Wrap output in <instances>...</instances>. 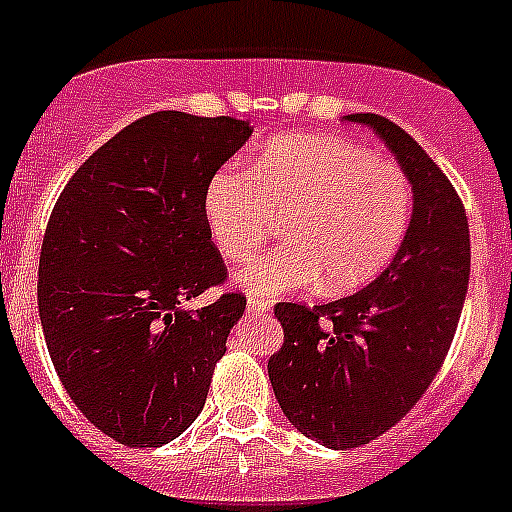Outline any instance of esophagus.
Listing matches in <instances>:
<instances>
[{
	"instance_id": "34e87169",
	"label": "esophagus",
	"mask_w": 512,
	"mask_h": 512,
	"mask_svg": "<svg viewBox=\"0 0 512 512\" xmlns=\"http://www.w3.org/2000/svg\"><path fill=\"white\" fill-rule=\"evenodd\" d=\"M247 309L249 312H257V315H260V312H268L270 302H265V299H260V296H249Z\"/></svg>"
}]
</instances>
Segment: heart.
Returning <instances> with one entry per match:
<instances>
[{"mask_svg": "<svg viewBox=\"0 0 512 512\" xmlns=\"http://www.w3.org/2000/svg\"><path fill=\"white\" fill-rule=\"evenodd\" d=\"M411 184L395 163L328 135L278 137L252 174L223 169L205 187V221L229 260H247L286 218L289 242L236 273L239 286L281 296L322 281L349 294L375 281L411 223Z\"/></svg>", "mask_w": 512, "mask_h": 512, "instance_id": "1", "label": "heart"}]
</instances>
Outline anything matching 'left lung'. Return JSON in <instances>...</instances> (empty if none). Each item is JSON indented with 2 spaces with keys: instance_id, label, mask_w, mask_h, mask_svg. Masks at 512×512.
Instances as JSON below:
<instances>
[{
  "instance_id": "obj_1",
  "label": "left lung",
  "mask_w": 512,
  "mask_h": 512,
  "mask_svg": "<svg viewBox=\"0 0 512 512\" xmlns=\"http://www.w3.org/2000/svg\"><path fill=\"white\" fill-rule=\"evenodd\" d=\"M346 119L398 158L414 210L401 249L367 289L312 309L276 304L273 393L304 437L333 450L367 445L414 409L453 343L471 270L466 210L440 166L390 119Z\"/></svg>"
}]
</instances>
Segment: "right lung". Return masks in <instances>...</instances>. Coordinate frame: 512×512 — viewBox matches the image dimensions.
I'll list each match as a JSON object with an SVG mask.
<instances>
[{"instance_id":"1","label":"right lung","mask_w":512,"mask_h":512,"mask_svg":"<svg viewBox=\"0 0 512 512\" xmlns=\"http://www.w3.org/2000/svg\"><path fill=\"white\" fill-rule=\"evenodd\" d=\"M252 135L234 117L156 111L75 171L46 226L38 315L64 390L93 427L130 448L176 440L203 411L247 299L205 221L210 176Z\"/></svg>"}]
</instances>
